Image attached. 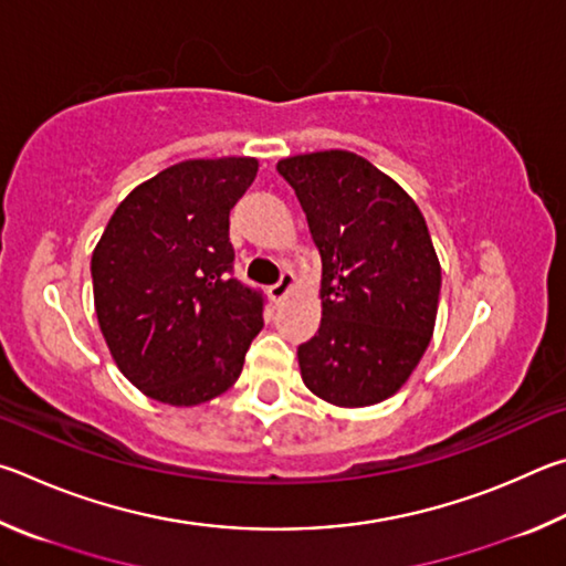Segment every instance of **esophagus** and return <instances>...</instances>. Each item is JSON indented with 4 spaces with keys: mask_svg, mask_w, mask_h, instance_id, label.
<instances>
[{
    "mask_svg": "<svg viewBox=\"0 0 566 566\" xmlns=\"http://www.w3.org/2000/svg\"><path fill=\"white\" fill-rule=\"evenodd\" d=\"M293 283H295V275L291 273V271H283V275H281V281H277L275 285H271V298L275 301V303H281L285 295L291 293V289H293Z\"/></svg>",
    "mask_w": 566,
    "mask_h": 566,
    "instance_id": "1",
    "label": "esophagus"
}]
</instances>
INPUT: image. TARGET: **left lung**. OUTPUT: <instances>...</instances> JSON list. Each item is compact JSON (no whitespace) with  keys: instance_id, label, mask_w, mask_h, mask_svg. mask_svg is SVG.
<instances>
[{"instance_id":"left-lung-1","label":"left lung","mask_w":566,"mask_h":566,"mask_svg":"<svg viewBox=\"0 0 566 566\" xmlns=\"http://www.w3.org/2000/svg\"><path fill=\"white\" fill-rule=\"evenodd\" d=\"M323 261L321 328L298 348L305 388L338 408L398 392L428 350L440 261L418 203L343 148L277 161Z\"/></svg>"}]
</instances>
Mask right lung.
<instances>
[{
  "label": "right lung",
  "mask_w": 566,
  "mask_h": 566,
  "mask_svg": "<svg viewBox=\"0 0 566 566\" xmlns=\"http://www.w3.org/2000/svg\"><path fill=\"white\" fill-rule=\"evenodd\" d=\"M258 158H188L138 184L92 255L108 353L146 398L193 408L238 380L263 298L231 275V208Z\"/></svg>",
  "instance_id": "1"
}]
</instances>
